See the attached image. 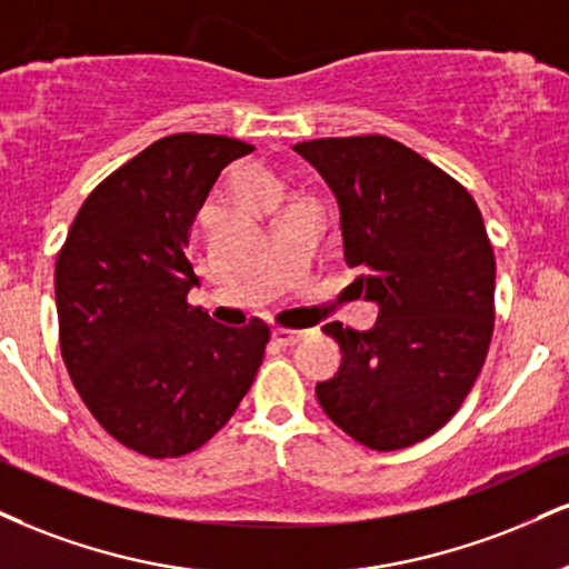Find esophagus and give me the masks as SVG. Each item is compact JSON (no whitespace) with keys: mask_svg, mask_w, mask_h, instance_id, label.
<instances>
[{"mask_svg":"<svg viewBox=\"0 0 569 569\" xmlns=\"http://www.w3.org/2000/svg\"><path fill=\"white\" fill-rule=\"evenodd\" d=\"M272 339H276L280 347H293V345H299L302 339H307V331H293V328H276V331H272Z\"/></svg>","mask_w":569,"mask_h":569,"instance_id":"34e87169","label":"esophagus"}]
</instances>
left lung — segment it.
I'll return each instance as SVG.
<instances>
[{
    "mask_svg": "<svg viewBox=\"0 0 569 569\" xmlns=\"http://www.w3.org/2000/svg\"><path fill=\"white\" fill-rule=\"evenodd\" d=\"M337 196L347 264L379 320H339L341 366L315 387L341 432L371 450L435 435L461 408L492 337L496 257L461 182L385 134L293 146Z\"/></svg>",
    "mask_w": 569,
    "mask_h": 569,
    "instance_id": "8db88e82",
    "label": "left lung"
}]
</instances>
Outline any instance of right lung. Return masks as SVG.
Masks as SVG:
<instances>
[{
    "instance_id": "right-lung-1",
    "label": "right lung",
    "mask_w": 569,
    "mask_h": 569,
    "mask_svg": "<svg viewBox=\"0 0 569 569\" xmlns=\"http://www.w3.org/2000/svg\"><path fill=\"white\" fill-rule=\"evenodd\" d=\"M254 146L169 134L81 203L54 264L60 352L89 413L148 458L193 453L236 413L270 328H230L188 305L190 224L230 161Z\"/></svg>"
}]
</instances>
